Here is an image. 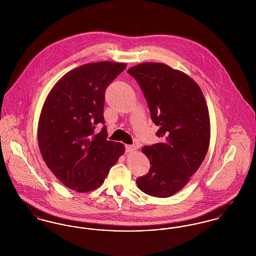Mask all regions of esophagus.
<instances>
[{
    "instance_id": "obj_1",
    "label": "esophagus",
    "mask_w": 256,
    "mask_h": 256,
    "mask_svg": "<svg viewBox=\"0 0 256 256\" xmlns=\"http://www.w3.org/2000/svg\"><path fill=\"white\" fill-rule=\"evenodd\" d=\"M136 146H134V145H126V152H134L136 150Z\"/></svg>"
}]
</instances>
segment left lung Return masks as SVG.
I'll return each mask as SVG.
<instances>
[{
	"label": "left lung",
	"mask_w": 256,
	"mask_h": 256,
	"mask_svg": "<svg viewBox=\"0 0 256 256\" xmlns=\"http://www.w3.org/2000/svg\"><path fill=\"white\" fill-rule=\"evenodd\" d=\"M144 92L150 117L163 143L145 146L152 166L136 183L146 195L168 198L189 182L206 158L210 143V117L202 89L187 74L158 62L130 67Z\"/></svg>",
	"instance_id": "8db88e82"
}]
</instances>
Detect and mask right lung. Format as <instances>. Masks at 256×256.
Segmentation results:
<instances>
[{
  "label": "right lung",
  "mask_w": 256,
  "mask_h": 256,
  "mask_svg": "<svg viewBox=\"0 0 256 256\" xmlns=\"http://www.w3.org/2000/svg\"><path fill=\"white\" fill-rule=\"evenodd\" d=\"M122 62L98 61L65 74L54 86L40 113L37 140L41 156L56 178L76 192H90L104 182L124 154L122 143L106 140L104 91L126 69Z\"/></svg>",
  "instance_id": "obj_1"
}]
</instances>
